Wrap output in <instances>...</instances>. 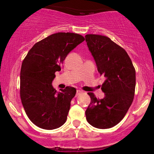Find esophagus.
<instances>
[{
    "label": "esophagus",
    "mask_w": 154,
    "mask_h": 154,
    "mask_svg": "<svg viewBox=\"0 0 154 154\" xmlns=\"http://www.w3.org/2000/svg\"><path fill=\"white\" fill-rule=\"evenodd\" d=\"M82 93V91H79V90H77V93H76V97L78 96V95H80Z\"/></svg>",
    "instance_id": "34e87169"
}]
</instances>
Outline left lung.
Masks as SVG:
<instances>
[{"instance_id":"left-lung-1","label":"left lung","mask_w":154,"mask_h":154,"mask_svg":"<svg viewBox=\"0 0 154 154\" xmlns=\"http://www.w3.org/2000/svg\"><path fill=\"white\" fill-rule=\"evenodd\" d=\"M85 40L98 72L106 77L101 86L103 99L88 93L91 102L85 111L86 119L94 128H113L125 117L133 101L135 69L125 49L108 37L90 34Z\"/></svg>"}]
</instances>
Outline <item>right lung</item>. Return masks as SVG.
I'll use <instances>...</instances> for the list:
<instances>
[{"label": "right lung", "mask_w": 154, "mask_h": 154, "mask_svg": "<svg viewBox=\"0 0 154 154\" xmlns=\"http://www.w3.org/2000/svg\"><path fill=\"white\" fill-rule=\"evenodd\" d=\"M84 40L76 33H55L35 43L23 60L21 100L26 115L39 128L54 130L66 122L77 91L66 87L57 92L51 83L69 53Z\"/></svg>", "instance_id": "1"}]
</instances>
